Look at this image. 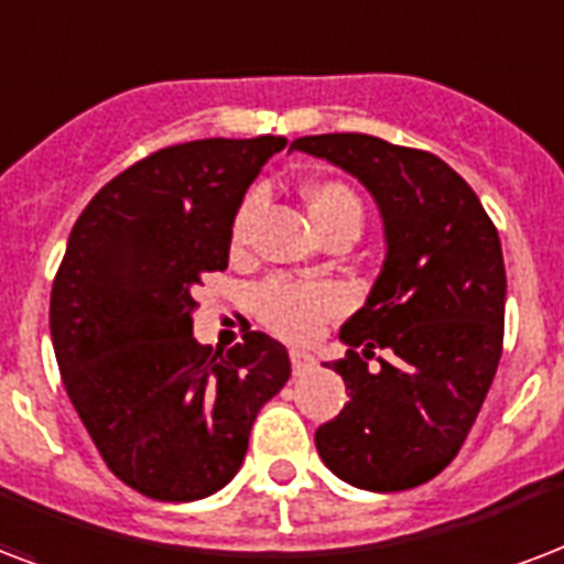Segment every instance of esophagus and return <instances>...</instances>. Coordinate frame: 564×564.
I'll use <instances>...</instances> for the list:
<instances>
[{"instance_id": "34e87169", "label": "esophagus", "mask_w": 564, "mask_h": 564, "mask_svg": "<svg viewBox=\"0 0 564 564\" xmlns=\"http://www.w3.org/2000/svg\"><path fill=\"white\" fill-rule=\"evenodd\" d=\"M290 360H292V369H295V376H301V372H311V369L316 367V358H313L311 351L292 349Z\"/></svg>"}]
</instances>
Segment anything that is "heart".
Listing matches in <instances>:
<instances>
[{
	"instance_id": "b5f03b06",
	"label": "heart",
	"mask_w": 564,
	"mask_h": 564,
	"mask_svg": "<svg viewBox=\"0 0 564 564\" xmlns=\"http://www.w3.org/2000/svg\"><path fill=\"white\" fill-rule=\"evenodd\" d=\"M307 206L316 230L351 221L364 225V204L360 197L343 183H316L307 188ZM251 200L239 209L234 221V242L242 245L248 230ZM339 292L322 281H295V278H272L253 292V311L265 328L283 339H311L316 330L339 313Z\"/></svg>"
}]
</instances>
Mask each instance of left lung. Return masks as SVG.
I'll return each instance as SVG.
<instances>
[{"mask_svg":"<svg viewBox=\"0 0 564 564\" xmlns=\"http://www.w3.org/2000/svg\"><path fill=\"white\" fill-rule=\"evenodd\" d=\"M311 153L364 183L384 225V263L325 364L349 402L316 429L322 462L364 491L429 482L462 449L502 355L506 265L497 227L444 159L376 135H304ZM372 348L387 359L368 367Z\"/></svg>","mask_w":564,"mask_h":564,"instance_id":"8db88e82","label":"left lung"}]
</instances>
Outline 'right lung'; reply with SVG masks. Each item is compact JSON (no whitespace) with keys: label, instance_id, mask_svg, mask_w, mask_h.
Wrapping results in <instances>:
<instances>
[{"label":"right lung","instance_id":"obj_1","mask_svg":"<svg viewBox=\"0 0 564 564\" xmlns=\"http://www.w3.org/2000/svg\"><path fill=\"white\" fill-rule=\"evenodd\" d=\"M283 144L260 135L156 150L106 183L67 239L50 299L64 390L109 470L150 500L221 491L292 372L263 330L227 355L192 334V292L227 269L245 192Z\"/></svg>","mask_w":564,"mask_h":564}]
</instances>
